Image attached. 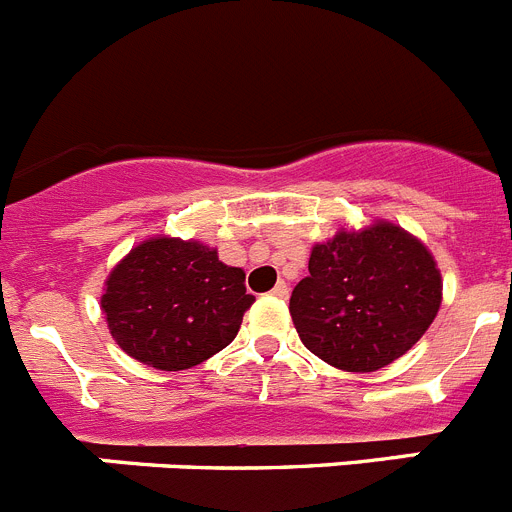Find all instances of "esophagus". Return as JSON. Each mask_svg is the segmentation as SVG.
Instances as JSON below:
<instances>
[{"label":"esophagus","mask_w":512,"mask_h":512,"mask_svg":"<svg viewBox=\"0 0 512 512\" xmlns=\"http://www.w3.org/2000/svg\"><path fill=\"white\" fill-rule=\"evenodd\" d=\"M271 295L279 297V300H287V297H289V287H287V282H277V287L271 289Z\"/></svg>","instance_id":"obj_1"}]
</instances>
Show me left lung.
I'll return each mask as SVG.
<instances>
[{
  "label": "left lung",
  "mask_w": 512,
  "mask_h": 512,
  "mask_svg": "<svg viewBox=\"0 0 512 512\" xmlns=\"http://www.w3.org/2000/svg\"><path fill=\"white\" fill-rule=\"evenodd\" d=\"M307 269L289 312L307 351L343 372H377L408 354L441 307L431 251L384 220L312 246Z\"/></svg>",
  "instance_id": "1"
}]
</instances>
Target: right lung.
<instances>
[{
	"label": "right lung",
	"mask_w": 512,
	"mask_h": 512,
	"mask_svg": "<svg viewBox=\"0 0 512 512\" xmlns=\"http://www.w3.org/2000/svg\"><path fill=\"white\" fill-rule=\"evenodd\" d=\"M246 274L215 248L148 238L110 271L102 310L117 346L161 372H182L223 351L253 305Z\"/></svg>",
	"instance_id": "right-lung-1"
}]
</instances>
